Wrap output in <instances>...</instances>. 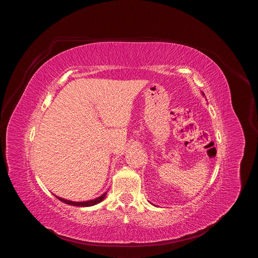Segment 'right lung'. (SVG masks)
<instances>
[{
	"mask_svg": "<svg viewBox=\"0 0 258 258\" xmlns=\"http://www.w3.org/2000/svg\"><path fill=\"white\" fill-rule=\"evenodd\" d=\"M105 196H106V193H104L103 195H101L100 197H98V198H96V199H94V200H90V201H86V202H73V201H69V200H65V199H63V198H59V197H57L60 201H62V202H64V203H66V204H69V205H73V206H81V207H87V206H92V205H95V204H97V203H99V202H101L104 198H105Z\"/></svg>",
	"mask_w": 258,
	"mask_h": 258,
	"instance_id": "add662e5",
	"label": "right lung"
}]
</instances>
